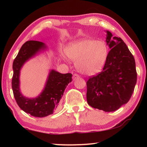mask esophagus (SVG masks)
I'll list each match as a JSON object with an SVG mask.
<instances>
[{
    "mask_svg": "<svg viewBox=\"0 0 147 147\" xmlns=\"http://www.w3.org/2000/svg\"><path fill=\"white\" fill-rule=\"evenodd\" d=\"M79 78V75H78V74H73V80H76V78Z\"/></svg>",
    "mask_w": 147,
    "mask_h": 147,
    "instance_id": "1",
    "label": "esophagus"
}]
</instances>
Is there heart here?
Instances as JSON below:
<instances>
[{
    "mask_svg": "<svg viewBox=\"0 0 147 147\" xmlns=\"http://www.w3.org/2000/svg\"><path fill=\"white\" fill-rule=\"evenodd\" d=\"M65 53L69 59L76 62L79 72L86 75H93L104 67L108 48L104 41L83 39L69 46Z\"/></svg>",
    "mask_w": 147,
    "mask_h": 147,
    "instance_id": "1",
    "label": "heart"
}]
</instances>
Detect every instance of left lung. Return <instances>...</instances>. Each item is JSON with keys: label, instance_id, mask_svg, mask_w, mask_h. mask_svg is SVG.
Returning <instances> with one entry per match:
<instances>
[{"label": "left lung", "instance_id": "left-lung-1", "mask_svg": "<svg viewBox=\"0 0 147 147\" xmlns=\"http://www.w3.org/2000/svg\"><path fill=\"white\" fill-rule=\"evenodd\" d=\"M111 49L103 71L87 81V101L89 106L106 112L114 111L128 102L135 88V59L121 38L106 31Z\"/></svg>", "mask_w": 147, "mask_h": 147}]
</instances>
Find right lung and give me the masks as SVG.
Returning a JSON list of instances; mask_svg holds the SVG:
<instances>
[{"label":"right lung","mask_w":147,"mask_h":147,"mask_svg":"<svg viewBox=\"0 0 147 147\" xmlns=\"http://www.w3.org/2000/svg\"><path fill=\"white\" fill-rule=\"evenodd\" d=\"M43 43L38 41H28L24 43L13 63V74L11 86L17 104L22 110L36 117H44L53 114L59 105L65 89L72 81V74H61L54 70L49 73L45 87L38 96L29 98L20 91V71L24 63L41 50L46 49Z\"/></svg>","instance_id":"obj_1"}]
</instances>
